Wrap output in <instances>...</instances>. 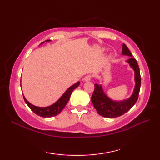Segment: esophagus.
Returning a JSON list of instances; mask_svg holds the SVG:
<instances>
[{"instance_id": "34e87169", "label": "esophagus", "mask_w": 160, "mask_h": 160, "mask_svg": "<svg viewBox=\"0 0 160 160\" xmlns=\"http://www.w3.org/2000/svg\"><path fill=\"white\" fill-rule=\"evenodd\" d=\"M91 78H92V76H91V75H87V76H86L85 77H84V81H85V82H88V81L91 80Z\"/></svg>"}]
</instances>
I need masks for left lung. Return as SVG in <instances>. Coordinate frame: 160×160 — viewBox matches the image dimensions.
<instances>
[{
	"mask_svg": "<svg viewBox=\"0 0 160 160\" xmlns=\"http://www.w3.org/2000/svg\"><path fill=\"white\" fill-rule=\"evenodd\" d=\"M122 55L130 56L127 62L134 70L135 85L133 93L131 97L127 100L122 101H115L108 98L104 92L101 84H95L93 93L91 96V102L98 114L104 118H113L121 116L122 115L130 110L131 107L136 103L138 99L141 85V76L140 68L137 60L132 58V54L125 44L122 45Z\"/></svg>",
	"mask_w": 160,
	"mask_h": 160,
	"instance_id": "left-lung-1",
	"label": "left lung"
}]
</instances>
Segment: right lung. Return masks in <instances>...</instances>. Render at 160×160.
Here are the masks:
<instances>
[{"label":"right lung","mask_w":160,"mask_h":160,"mask_svg":"<svg viewBox=\"0 0 160 160\" xmlns=\"http://www.w3.org/2000/svg\"><path fill=\"white\" fill-rule=\"evenodd\" d=\"M49 41H50V40H46V42H49ZM80 84V82H78L76 84H73L72 86H71L69 89H68L65 92L63 93L62 96L55 103L50 105L49 107H36V106H34V105L32 104L30 102H29L26 100V98H25V96H24V95H23V98L26 104H28V107L30 108V109H31L33 113H35L36 115H38L39 116L42 117V118L53 117V116H56V115H57L58 114H59L60 112L62 111V110L64 108V107L66 106L68 101H69L73 91L79 86ZM20 86H21V84H20Z\"/></svg>","instance_id":"right-lung-1"}]
</instances>
